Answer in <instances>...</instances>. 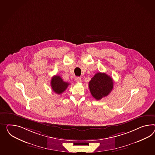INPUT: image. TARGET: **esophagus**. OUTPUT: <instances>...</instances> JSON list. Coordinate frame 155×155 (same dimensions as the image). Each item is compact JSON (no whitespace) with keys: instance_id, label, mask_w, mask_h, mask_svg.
<instances>
[{"instance_id":"1","label":"esophagus","mask_w":155,"mask_h":155,"mask_svg":"<svg viewBox=\"0 0 155 155\" xmlns=\"http://www.w3.org/2000/svg\"><path fill=\"white\" fill-rule=\"evenodd\" d=\"M76 80L77 83H81V78H80V77H77Z\"/></svg>"}]
</instances>
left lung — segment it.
<instances>
[{"label": "left lung", "instance_id": "obj_1", "mask_svg": "<svg viewBox=\"0 0 155 155\" xmlns=\"http://www.w3.org/2000/svg\"><path fill=\"white\" fill-rule=\"evenodd\" d=\"M113 87V79L105 73L97 72L89 83L91 93L97 100H100L108 95Z\"/></svg>", "mask_w": 155, "mask_h": 155}]
</instances>
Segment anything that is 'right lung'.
Masks as SVG:
<instances>
[{"mask_svg": "<svg viewBox=\"0 0 155 155\" xmlns=\"http://www.w3.org/2000/svg\"><path fill=\"white\" fill-rule=\"evenodd\" d=\"M51 85L53 91L60 94L66 91L69 83L64 82L60 76L55 75L52 77Z\"/></svg>", "mask_w": 155, "mask_h": 155, "instance_id": "1", "label": "right lung"}]
</instances>
